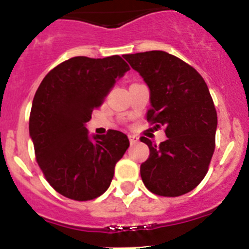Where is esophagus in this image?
<instances>
[{"label": "esophagus", "mask_w": 249, "mask_h": 249, "mask_svg": "<svg viewBox=\"0 0 249 249\" xmlns=\"http://www.w3.org/2000/svg\"><path fill=\"white\" fill-rule=\"evenodd\" d=\"M128 138H129V142H131V144H135L138 142V137L137 136H133V135H128Z\"/></svg>", "instance_id": "34e87169"}]
</instances>
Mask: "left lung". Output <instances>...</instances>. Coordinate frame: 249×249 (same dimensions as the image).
I'll use <instances>...</instances> for the list:
<instances>
[{"label":"left lung","mask_w":249,"mask_h":249,"mask_svg":"<svg viewBox=\"0 0 249 249\" xmlns=\"http://www.w3.org/2000/svg\"><path fill=\"white\" fill-rule=\"evenodd\" d=\"M149 89L147 121L164 126L167 140L160 144L146 137L149 157L141 164L147 190L178 197L201 183L215 147L217 112L201 74L164 51L123 56Z\"/></svg>","instance_id":"8db88e82"}]
</instances>
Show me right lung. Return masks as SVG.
<instances>
[{
    "mask_svg": "<svg viewBox=\"0 0 249 249\" xmlns=\"http://www.w3.org/2000/svg\"><path fill=\"white\" fill-rule=\"evenodd\" d=\"M129 70L120 56H78L51 70L32 102L30 137L48 183L67 198L89 201L107 191L129 146L124 133L89 135L86 123L117 78Z\"/></svg>",
    "mask_w": 249,
    "mask_h": 249,
    "instance_id": "1",
    "label": "right lung"
}]
</instances>
